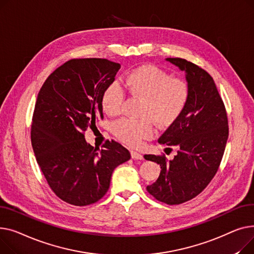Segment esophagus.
Instances as JSON below:
<instances>
[{"label":"esophagus","mask_w":254,"mask_h":254,"mask_svg":"<svg viewBox=\"0 0 254 254\" xmlns=\"http://www.w3.org/2000/svg\"><path fill=\"white\" fill-rule=\"evenodd\" d=\"M131 157L134 160H142L143 159V156L141 154H139L138 152H135V151H131Z\"/></svg>","instance_id":"obj_1"}]
</instances>
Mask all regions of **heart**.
I'll return each instance as SVG.
<instances>
[{"label":"heart","instance_id":"b5f03b06","mask_svg":"<svg viewBox=\"0 0 254 254\" xmlns=\"http://www.w3.org/2000/svg\"><path fill=\"white\" fill-rule=\"evenodd\" d=\"M123 85L132 94L142 98L139 119L124 118L113 126L115 135L123 142L135 146L152 136L153 123L166 126L180 117L190 99L189 84L178 78H171L162 68L145 64L130 70L123 79ZM124 91L118 82H112L101 94V107L110 116L121 113Z\"/></svg>","mask_w":254,"mask_h":254}]
</instances>
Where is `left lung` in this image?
<instances>
[{"mask_svg": "<svg viewBox=\"0 0 254 254\" xmlns=\"http://www.w3.org/2000/svg\"><path fill=\"white\" fill-rule=\"evenodd\" d=\"M166 61L186 72L190 99L183 114L164 132L158 142L178 146L172 160L165 156L144 155L160 164L158 180L146 190L168 205L187 202L198 196L218 170L229 137L225 104L212 77L183 58Z\"/></svg>", "mask_w": 254, "mask_h": 254, "instance_id": "1", "label": "left lung"}]
</instances>
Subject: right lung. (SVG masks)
<instances>
[{
	"label": "right lung",
	"mask_w": 254,
	"mask_h": 254,
	"mask_svg": "<svg viewBox=\"0 0 254 254\" xmlns=\"http://www.w3.org/2000/svg\"><path fill=\"white\" fill-rule=\"evenodd\" d=\"M120 67L102 58L70 59L50 74L38 94L33 150L49 187L68 204L86 206L100 200L115 168L130 159L119 142L107 140L99 150L84 135L103 118L101 94Z\"/></svg>",
	"instance_id": "obj_1"
}]
</instances>
